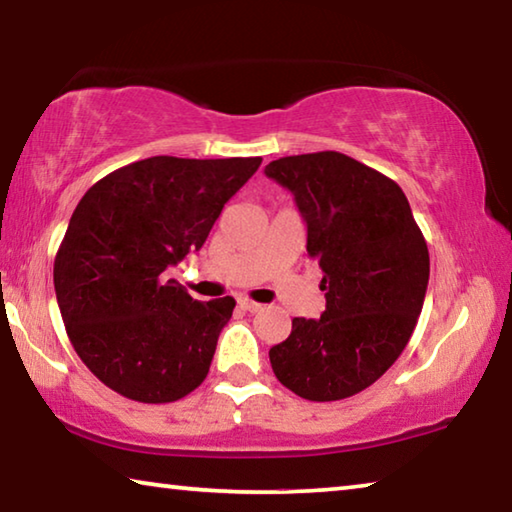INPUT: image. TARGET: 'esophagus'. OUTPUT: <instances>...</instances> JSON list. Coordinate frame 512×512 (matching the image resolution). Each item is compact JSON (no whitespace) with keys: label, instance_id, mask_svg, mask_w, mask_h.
Listing matches in <instances>:
<instances>
[{"label":"esophagus","instance_id":"esophagus-1","mask_svg":"<svg viewBox=\"0 0 512 512\" xmlns=\"http://www.w3.org/2000/svg\"><path fill=\"white\" fill-rule=\"evenodd\" d=\"M239 307L244 311H250V314H255V311H262L264 305H259V302L250 300V298H239Z\"/></svg>","mask_w":512,"mask_h":512}]
</instances>
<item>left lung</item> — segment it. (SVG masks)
<instances>
[{
  "instance_id": "obj_1",
  "label": "left lung",
  "mask_w": 512,
  "mask_h": 512,
  "mask_svg": "<svg viewBox=\"0 0 512 512\" xmlns=\"http://www.w3.org/2000/svg\"><path fill=\"white\" fill-rule=\"evenodd\" d=\"M264 173L296 198L327 300L320 318H293L289 339L268 352L273 372L305 400H345L409 343L429 282L427 241L400 185L350 155H289Z\"/></svg>"
}]
</instances>
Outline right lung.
Segmentation results:
<instances>
[{
  "label": "right lung",
  "instance_id": "1",
  "mask_svg": "<svg viewBox=\"0 0 512 512\" xmlns=\"http://www.w3.org/2000/svg\"><path fill=\"white\" fill-rule=\"evenodd\" d=\"M259 164L155 155L108 173L76 205L56 300L76 354L115 393L164 404L203 384L237 302L194 300L164 271L205 244Z\"/></svg>",
  "mask_w": 512,
  "mask_h": 512
}]
</instances>
